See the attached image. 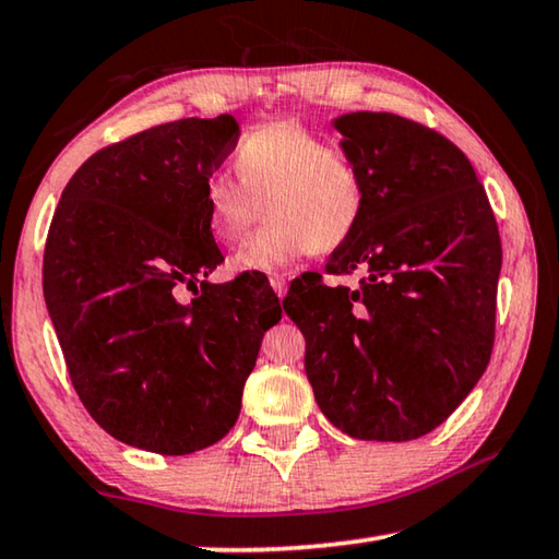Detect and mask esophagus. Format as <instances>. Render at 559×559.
Returning <instances> with one entry per match:
<instances>
[{
    "label": "esophagus",
    "mask_w": 559,
    "mask_h": 559,
    "mask_svg": "<svg viewBox=\"0 0 559 559\" xmlns=\"http://www.w3.org/2000/svg\"><path fill=\"white\" fill-rule=\"evenodd\" d=\"M271 288L276 290L278 298L286 296V276H283V273H273V276H271Z\"/></svg>",
    "instance_id": "obj_1"
}]
</instances>
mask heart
Masks as SVG:
<instances>
[{
  "mask_svg": "<svg viewBox=\"0 0 559 559\" xmlns=\"http://www.w3.org/2000/svg\"><path fill=\"white\" fill-rule=\"evenodd\" d=\"M239 182L214 173L202 204L214 239L239 241L266 202V229L234 253L231 269L273 273L310 251H335L362 222L367 179L355 159L296 120L266 122L246 132L234 150Z\"/></svg>",
  "mask_w": 559,
  "mask_h": 559,
  "instance_id": "obj_1",
  "label": "heart"
}]
</instances>
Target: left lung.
Returning <instances> with one entry per match:
<instances>
[{"mask_svg": "<svg viewBox=\"0 0 559 559\" xmlns=\"http://www.w3.org/2000/svg\"><path fill=\"white\" fill-rule=\"evenodd\" d=\"M367 179L362 222L328 273L290 286L283 310L306 337L323 414L353 439L412 441L443 424L486 372L496 337L500 236L468 157L394 112L333 120Z\"/></svg>", "mask_w": 559, "mask_h": 559, "instance_id": "obj_1", "label": "left lung"}]
</instances>
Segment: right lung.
Here are the masks:
<instances>
[{
	"mask_svg": "<svg viewBox=\"0 0 559 559\" xmlns=\"http://www.w3.org/2000/svg\"><path fill=\"white\" fill-rule=\"evenodd\" d=\"M236 143L234 116L143 130L91 155L56 206L46 308L73 390L128 447L185 456L224 439L281 320L259 276L206 281L224 257L202 189Z\"/></svg>",
	"mask_w": 559,
	"mask_h": 559,
	"instance_id": "right-lung-1",
	"label": "right lung"
}]
</instances>
